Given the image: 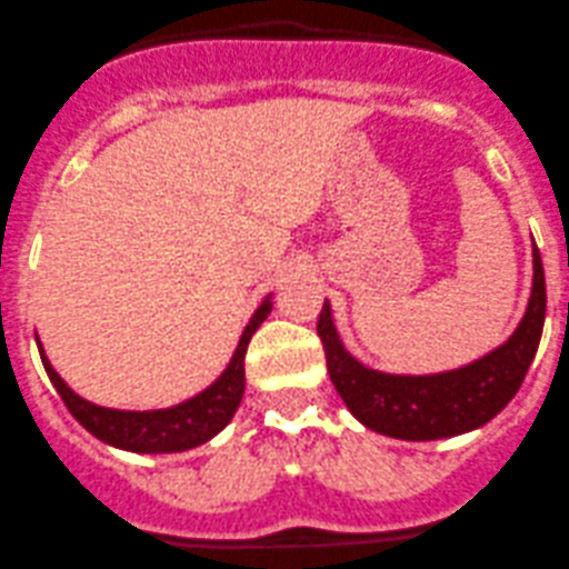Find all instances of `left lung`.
<instances>
[{"mask_svg":"<svg viewBox=\"0 0 569 569\" xmlns=\"http://www.w3.org/2000/svg\"><path fill=\"white\" fill-rule=\"evenodd\" d=\"M545 305V268L533 246L531 299L522 321L500 346L458 369L413 375L366 366L346 349L329 301L318 318V338L329 380L362 427L399 441H438L478 430L511 402L537 357Z\"/></svg>","mask_w":569,"mask_h":569,"instance_id":"8db88e82","label":"left lung"}]
</instances>
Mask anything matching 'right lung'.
I'll use <instances>...</instances> for the list:
<instances>
[{
    "label": "right lung",
    "instance_id": "add662e5",
    "mask_svg": "<svg viewBox=\"0 0 569 569\" xmlns=\"http://www.w3.org/2000/svg\"><path fill=\"white\" fill-rule=\"evenodd\" d=\"M270 310H273V293L264 296L257 310H253V316L248 318L229 366L220 371V377L212 386H207L194 397L183 399V402L156 410H122L89 402L80 393H74L69 382L58 375L41 340L36 338V343L38 351H41L47 377L56 386V391L61 393L63 405L91 436L111 443L117 450L142 452V456H164V452H183L212 441L234 419L237 408L242 402V393H246V349L251 343L253 332L270 316Z\"/></svg>",
    "mask_w": 569,
    "mask_h": 569
}]
</instances>
